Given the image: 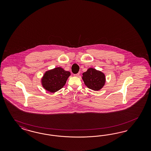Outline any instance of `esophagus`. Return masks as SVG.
Returning a JSON list of instances; mask_svg holds the SVG:
<instances>
[{
  "label": "esophagus",
  "mask_w": 151,
  "mask_h": 151,
  "mask_svg": "<svg viewBox=\"0 0 151 151\" xmlns=\"http://www.w3.org/2000/svg\"><path fill=\"white\" fill-rule=\"evenodd\" d=\"M79 75H80V73H76V74H74L73 75H74V76H76V77H78V76H79Z\"/></svg>",
  "instance_id": "1"
}]
</instances>
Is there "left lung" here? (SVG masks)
I'll list each match as a JSON object with an SVG mask.
<instances>
[{
    "label": "left lung",
    "mask_w": 151,
    "mask_h": 151,
    "mask_svg": "<svg viewBox=\"0 0 151 151\" xmlns=\"http://www.w3.org/2000/svg\"><path fill=\"white\" fill-rule=\"evenodd\" d=\"M82 78L85 85L88 88L94 91H99L105 85V74L100 71L93 68L87 69V71L82 73Z\"/></svg>",
    "instance_id": "1"
}]
</instances>
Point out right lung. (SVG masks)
Returning <instances> with one entry per match:
<instances>
[{"label": "right lung", "mask_w": 151, "mask_h": 151, "mask_svg": "<svg viewBox=\"0 0 151 151\" xmlns=\"http://www.w3.org/2000/svg\"><path fill=\"white\" fill-rule=\"evenodd\" d=\"M71 73L61 67L46 71L41 78V85L46 91L54 93L64 87Z\"/></svg>", "instance_id": "add662e5"}]
</instances>
